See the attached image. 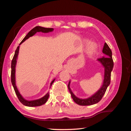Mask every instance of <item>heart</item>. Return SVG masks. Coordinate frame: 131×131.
Listing matches in <instances>:
<instances>
[{
	"label": "heart",
	"mask_w": 131,
	"mask_h": 131,
	"mask_svg": "<svg viewBox=\"0 0 131 131\" xmlns=\"http://www.w3.org/2000/svg\"><path fill=\"white\" fill-rule=\"evenodd\" d=\"M95 50H96V46L94 44H90L89 47H88V51L90 53H92L95 51Z\"/></svg>",
	"instance_id": "obj_1"
}]
</instances>
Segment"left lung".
Wrapping results in <instances>:
<instances>
[{
    "label": "left lung",
    "mask_w": 131,
    "mask_h": 131,
    "mask_svg": "<svg viewBox=\"0 0 131 131\" xmlns=\"http://www.w3.org/2000/svg\"><path fill=\"white\" fill-rule=\"evenodd\" d=\"M102 52L105 54V57L97 59V61L100 62L105 68V76H104V81L102 86L100 90L96 93L92 95L91 97L87 99H79L76 97L72 92L70 88V82L68 84V89L69 90L72 97L74 102L81 106L92 105L99 102L100 101L106 92L107 88L110 84L111 72L113 70L114 66L113 60L112 58V50L108 47L107 43H105L103 46Z\"/></svg>",
    "instance_id": "1"
}]
</instances>
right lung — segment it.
Masks as SVG:
<instances>
[{
    "instance_id": "obj_1",
    "label": "right lung",
    "mask_w": 131,
    "mask_h": 131,
    "mask_svg": "<svg viewBox=\"0 0 131 131\" xmlns=\"http://www.w3.org/2000/svg\"><path fill=\"white\" fill-rule=\"evenodd\" d=\"M54 30V29L52 28H43L41 27V26H37L34 28H33L32 30H31L30 32H29L28 34L26 35V36L24 37V39L22 40V41L19 44V45L23 42L25 40L28 39L29 37L32 36L33 35H34L36 32H41L43 33H48L50 32H52V31ZM19 46H18L16 50L15 51V54L14 57H13V58L12 61V65H11V68H12V71H11V80H12V85L13 86V88H14L15 94H16L18 98L19 101L21 102V103H23L24 105L29 106V107H35V106H39L41 105H44V103H46V102L47 101L48 97H49V92H48L47 94H46L45 96H43L41 98L37 99V100L35 101H28L24 99L21 94H19L18 91L17 90V86L15 85V65H16L17 62V58L18 57V52H19ZM55 79L53 80L51 83V85H52V83H54Z\"/></svg>"
}]
</instances>
